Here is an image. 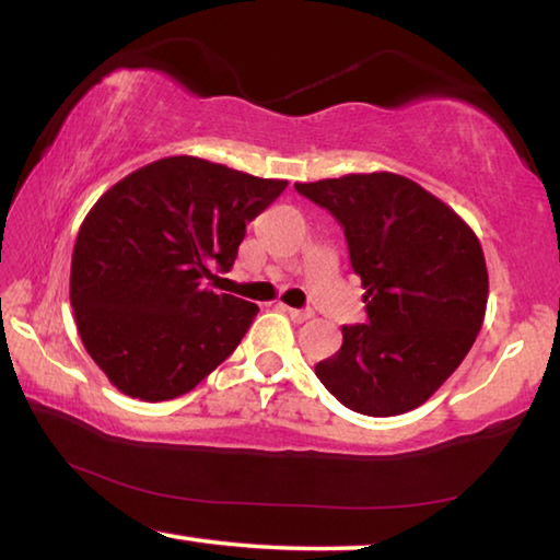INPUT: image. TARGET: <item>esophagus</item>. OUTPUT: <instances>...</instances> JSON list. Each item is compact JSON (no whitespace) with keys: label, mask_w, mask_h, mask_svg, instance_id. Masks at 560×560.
Instances as JSON below:
<instances>
[{"label":"esophagus","mask_w":560,"mask_h":560,"mask_svg":"<svg viewBox=\"0 0 560 560\" xmlns=\"http://www.w3.org/2000/svg\"><path fill=\"white\" fill-rule=\"evenodd\" d=\"M281 311L287 313L293 323H303V320H308L311 315H313L311 311H303V308H291V306H281Z\"/></svg>","instance_id":"esophagus-1"}]
</instances>
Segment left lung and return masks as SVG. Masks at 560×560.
Instances as JSON below:
<instances>
[{"mask_svg": "<svg viewBox=\"0 0 560 560\" xmlns=\"http://www.w3.org/2000/svg\"><path fill=\"white\" fill-rule=\"evenodd\" d=\"M340 222L368 323L315 364L335 399L364 416L421 406L470 352L487 308V267L467 222L419 183L350 174L296 183Z\"/></svg>", "mask_w": 560, "mask_h": 560, "instance_id": "8db88e82", "label": "left lung"}]
</instances>
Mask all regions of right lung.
<instances>
[{
    "instance_id": "right-lung-1",
    "label": "right lung",
    "mask_w": 560,
    "mask_h": 560,
    "mask_svg": "<svg viewBox=\"0 0 560 560\" xmlns=\"http://www.w3.org/2000/svg\"><path fill=\"white\" fill-rule=\"evenodd\" d=\"M287 180L168 156L115 183L88 212L70 264V306L90 358L121 394L168 401L225 362L259 308L215 293L247 222Z\"/></svg>"
}]
</instances>
